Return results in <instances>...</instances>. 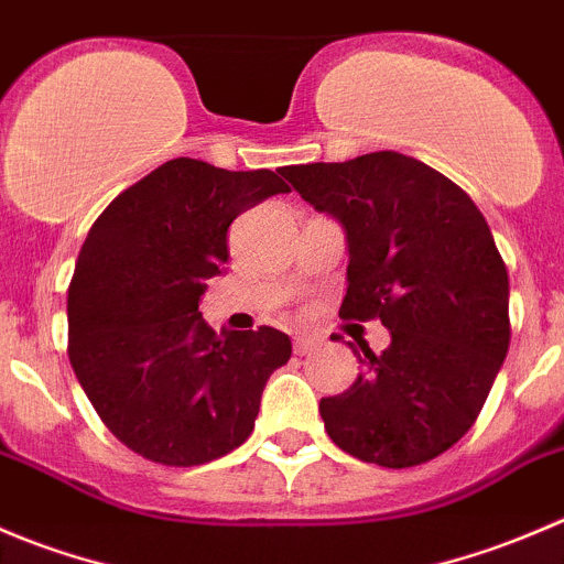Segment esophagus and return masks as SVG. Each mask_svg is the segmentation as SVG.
I'll use <instances>...</instances> for the list:
<instances>
[{
  "label": "esophagus",
  "instance_id": "34e87169",
  "mask_svg": "<svg viewBox=\"0 0 564 564\" xmlns=\"http://www.w3.org/2000/svg\"><path fill=\"white\" fill-rule=\"evenodd\" d=\"M317 348H321V339H315V337H295L293 339L295 356H310L312 350H317Z\"/></svg>",
  "mask_w": 564,
  "mask_h": 564
}]
</instances>
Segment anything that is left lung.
<instances>
[{"label": "left lung", "instance_id": "8db88e82", "mask_svg": "<svg viewBox=\"0 0 564 564\" xmlns=\"http://www.w3.org/2000/svg\"><path fill=\"white\" fill-rule=\"evenodd\" d=\"M282 175L345 230L339 315L381 317L392 334L348 392L321 400L326 433L387 469L436 458L474 425L510 348V282L488 221L449 177L394 150Z\"/></svg>", "mask_w": 564, "mask_h": 564}]
</instances>
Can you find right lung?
Instances as JSON below:
<instances>
[{
    "instance_id": "1",
    "label": "right lung",
    "mask_w": 564,
    "mask_h": 564,
    "mask_svg": "<svg viewBox=\"0 0 564 564\" xmlns=\"http://www.w3.org/2000/svg\"><path fill=\"white\" fill-rule=\"evenodd\" d=\"M276 172L172 159L87 232L68 288L70 365L104 425L153 464L199 466L241 447L265 381L293 354L280 328L216 334L199 312L236 216L290 192Z\"/></svg>"
}]
</instances>
